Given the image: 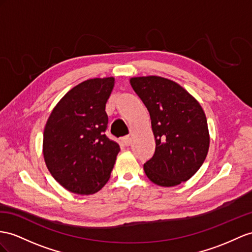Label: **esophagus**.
<instances>
[{"instance_id": "obj_1", "label": "esophagus", "mask_w": 252, "mask_h": 252, "mask_svg": "<svg viewBox=\"0 0 252 252\" xmlns=\"http://www.w3.org/2000/svg\"><path fill=\"white\" fill-rule=\"evenodd\" d=\"M124 143H125L126 146H130V145L132 144V140H131L130 137H126V138L124 139Z\"/></svg>"}]
</instances>
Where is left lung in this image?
Listing matches in <instances>:
<instances>
[{
	"mask_svg": "<svg viewBox=\"0 0 252 252\" xmlns=\"http://www.w3.org/2000/svg\"><path fill=\"white\" fill-rule=\"evenodd\" d=\"M134 92L150 114L156 152L144 164L154 184L171 188L188 181L203 164L210 135L205 114L186 90L165 77H132Z\"/></svg>",
	"mask_w": 252,
	"mask_h": 252,
	"instance_id": "left-lung-1",
	"label": "left lung"
}]
</instances>
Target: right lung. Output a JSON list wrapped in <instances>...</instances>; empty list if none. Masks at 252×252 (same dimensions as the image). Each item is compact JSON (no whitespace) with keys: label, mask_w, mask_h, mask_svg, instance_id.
Masks as SVG:
<instances>
[{"label":"right lung","mask_w":252,"mask_h":252,"mask_svg":"<svg viewBox=\"0 0 252 252\" xmlns=\"http://www.w3.org/2000/svg\"><path fill=\"white\" fill-rule=\"evenodd\" d=\"M114 77L90 79L64 94L53 108L43 132L44 162L67 190L92 195L106 184L120 151L107 138L105 104Z\"/></svg>","instance_id":"1"}]
</instances>
